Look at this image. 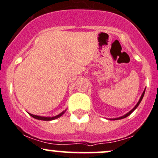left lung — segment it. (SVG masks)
I'll use <instances>...</instances> for the list:
<instances>
[{"instance_id":"left-lung-1","label":"left lung","mask_w":158,"mask_h":158,"mask_svg":"<svg viewBox=\"0 0 158 158\" xmlns=\"http://www.w3.org/2000/svg\"><path fill=\"white\" fill-rule=\"evenodd\" d=\"M145 91H146V88H145V89H144V91H143V94H141V96H140V99H139V101L138 102V103H137L136 105H135V106L134 107V108H133L132 109H131V110H130L129 111V112L128 113H127V114H124V115H123V116H121V117H119V118H112V119H109V120H120V119H123V118H127V117H128L129 115H130V114H131V113H132L133 112H134V111L135 110V109H136L137 108H138V106H139V104H140V102H141V101H142V99H143V96H144V94H145Z\"/></svg>"}]
</instances>
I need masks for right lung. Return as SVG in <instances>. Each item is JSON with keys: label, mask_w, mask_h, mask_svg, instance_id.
<instances>
[{"label": "right lung", "mask_w": 158, "mask_h": 158, "mask_svg": "<svg viewBox=\"0 0 158 158\" xmlns=\"http://www.w3.org/2000/svg\"><path fill=\"white\" fill-rule=\"evenodd\" d=\"M66 109H65L64 111H63L62 112L60 113L59 114H57L56 116H54V117H43V116H39V115H35V114H30V113H29V114L30 116L32 117V118H35V119L37 120H55V119H57V118H60V116H62L63 114H64L65 112H66Z\"/></svg>", "instance_id": "right-lung-1"}]
</instances>
